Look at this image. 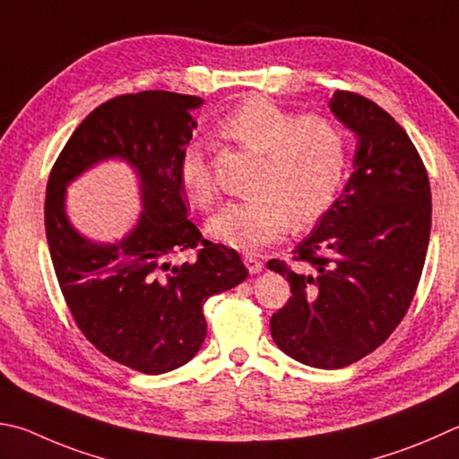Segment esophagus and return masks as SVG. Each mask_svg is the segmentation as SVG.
<instances>
[{
	"instance_id": "esophagus-1",
	"label": "esophagus",
	"mask_w": 459,
	"mask_h": 459,
	"mask_svg": "<svg viewBox=\"0 0 459 459\" xmlns=\"http://www.w3.org/2000/svg\"><path fill=\"white\" fill-rule=\"evenodd\" d=\"M243 261H245V264H247L248 273L256 274V273H261V271H263V263H261V258H256L255 255H245V256H243Z\"/></svg>"
}]
</instances>
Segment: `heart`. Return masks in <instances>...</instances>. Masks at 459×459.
<instances>
[{
    "label": "heart",
    "instance_id": "heart-1",
    "mask_svg": "<svg viewBox=\"0 0 459 459\" xmlns=\"http://www.w3.org/2000/svg\"><path fill=\"white\" fill-rule=\"evenodd\" d=\"M219 128L261 154L253 196L224 204L206 224L219 243L255 251L277 240L290 219L305 224L319 216L343 180L347 143L343 132L321 116L295 118L271 100L248 98L224 114ZM178 178L198 206H211L216 188L204 150L190 143L182 150Z\"/></svg>",
    "mask_w": 459,
    "mask_h": 459
}]
</instances>
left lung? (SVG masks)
Listing matches in <instances>:
<instances>
[{"mask_svg": "<svg viewBox=\"0 0 459 459\" xmlns=\"http://www.w3.org/2000/svg\"><path fill=\"white\" fill-rule=\"evenodd\" d=\"M329 108L357 140L353 174L295 247L289 303L271 316L282 353L341 369L375 351L410 309L431 230L429 178L405 130L371 100L337 90Z\"/></svg>", "mask_w": 459, "mask_h": 459, "instance_id": "obj_1", "label": "left lung"}]
</instances>
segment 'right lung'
Masks as SVG:
<instances>
[{
    "mask_svg": "<svg viewBox=\"0 0 459 459\" xmlns=\"http://www.w3.org/2000/svg\"><path fill=\"white\" fill-rule=\"evenodd\" d=\"M201 104L164 90L108 100L82 120L48 180L46 238L72 316L98 351L146 375L193 359L206 337L204 303L248 277L235 248L203 238L182 198L178 164ZM110 160L135 172L143 211L126 236L102 244L73 227L65 190ZM188 247L199 249L195 262L171 261Z\"/></svg>",
    "mask_w": 459,
    "mask_h": 459,
    "instance_id": "right-lung-1",
    "label": "right lung"
}]
</instances>
